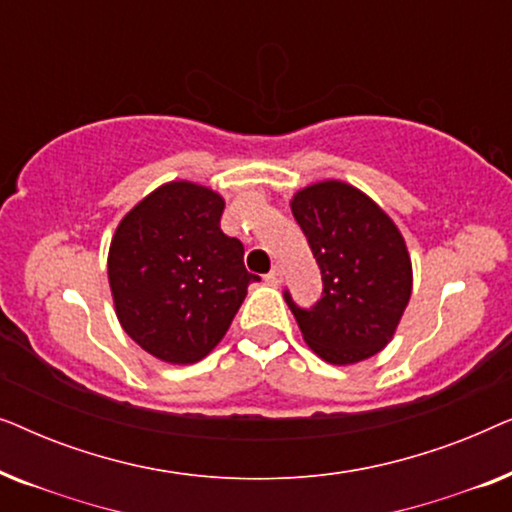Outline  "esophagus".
<instances>
[{"mask_svg": "<svg viewBox=\"0 0 512 512\" xmlns=\"http://www.w3.org/2000/svg\"><path fill=\"white\" fill-rule=\"evenodd\" d=\"M282 279H284L282 268H272L268 275H265V282H268L270 286H279V284H282Z\"/></svg>", "mask_w": 512, "mask_h": 512, "instance_id": "1", "label": "esophagus"}]
</instances>
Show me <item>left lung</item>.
Here are the masks:
<instances>
[{
    "label": "left lung",
    "instance_id": "8db88e82",
    "mask_svg": "<svg viewBox=\"0 0 512 512\" xmlns=\"http://www.w3.org/2000/svg\"><path fill=\"white\" fill-rule=\"evenodd\" d=\"M291 212L324 279V296L312 310H300L284 293L307 347L333 366L382 352L412 296V261L394 219L340 179L300 188Z\"/></svg>",
    "mask_w": 512,
    "mask_h": 512
}]
</instances>
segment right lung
<instances>
[{"mask_svg":"<svg viewBox=\"0 0 512 512\" xmlns=\"http://www.w3.org/2000/svg\"><path fill=\"white\" fill-rule=\"evenodd\" d=\"M223 209L212 188L174 179L139 200L111 237L116 317L144 352L172 366L219 345L258 279L244 268L242 242L221 230Z\"/></svg>","mask_w":512,"mask_h":512,"instance_id":"obj_1","label":"right lung"}]
</instances>
